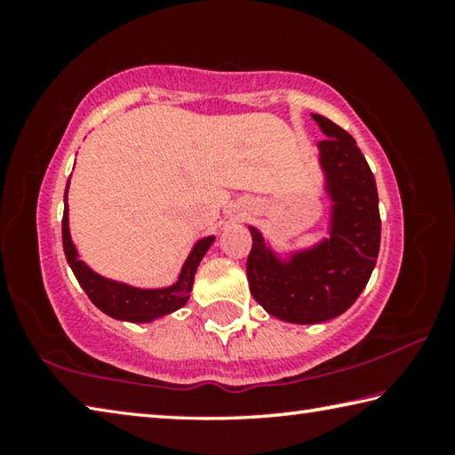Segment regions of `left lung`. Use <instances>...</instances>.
<instances>
[{"label":"left lung","mask_w":455,"mask_h":455,"mask_svg":"<svg viewBox=\"0 0 455 455\" xmlns=\"http://www.w3.org/2000/svg\"><path fill=\"white\" fill-rule=\"evenodd\" d=\"M311 116L327 138L319 142L323 190L331 203L327 236L305 249L276 252L260 230L249 227L252 249L246 260L255 301L297 325L347 311L373 273L381 241L375 176L357 142L329 118Z\"/></svg>","instance_id":"left-lung-1"}]
</instances>
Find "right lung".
<instances>
[{"label":"right lung","instance_id":"1","mask_svg":"<svg viewBox=\"0 0 455 455\" xmlns=\"http://www.w3.org/2000/svg\"><path fill=\"white\" fill-rule=\"evenodd\" d=\"M68 188H70V179L66 184L64 192V220H61V241H64V252L68 265L78 279L80 287L86 291L90 301L94 303L100 311L106 313L108 317L128 321V323H150L156 321L164 315L179 311L180 307L188 303L192 283H195L196 268L200 260L206 255L214 243V236L198 238L192 246L187 260L180 268V275L171 287L163 289H140L134 284L108 279V276L98 275L94 268H90L78 255V249L72 241L70 235V219H68Z\"/></svg>","mask_w":455,"mask_h":455}]
</instances>
